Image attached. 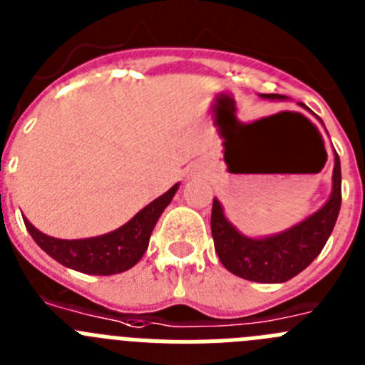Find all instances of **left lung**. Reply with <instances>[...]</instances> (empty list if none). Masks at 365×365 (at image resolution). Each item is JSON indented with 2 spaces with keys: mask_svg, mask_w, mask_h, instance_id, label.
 <instances>
[{
  "mask_svg": "<svg viewBox=\"0 0 365 365\" xmlns=\"http://www.w3.org/2000/svg\"><path fill=\"white\" fill-rule=\"evenodd\" d=\"M265 100H287L285 95H259ZM305 108V104H299ZM309 109V108H305ZM322 122V120H320ZM324 124V122H322ZM341 205L340 157L334 151L333 188L322 206L294 227L278 234L250 237L241 234L225 215L222 205L214 197L212 235L219 261L240 278L257 283H283L307 269L333 232Z\"/></svg>",
  "mask_w": 365,
  "mask_h": 365,
  "instance_id": "1",
  "label": "left lung"
}]
</instances>
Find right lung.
<instances>
[{
  "instance_id": "1",
  "label": "right lung",
  "mask_w": 365,
  "mask_h": 365,
  "mask_svg": "<svg viewBox=\"0 0 365 365\" xmlns=\"http://www.w3.org/2000/svg\"><path fill=\"white\" fill-rule=\"evenodd\" d=\"M179 190V182L163 193L160 197L146 205L140 212L117 230L108 234L86 237V240H58L38 230L27 217L25 227L32 240L43 252L63 267L93 276H111L131 269L140 261L150 245V235L173 195Z\"/></svg>"
}]
</instances>
